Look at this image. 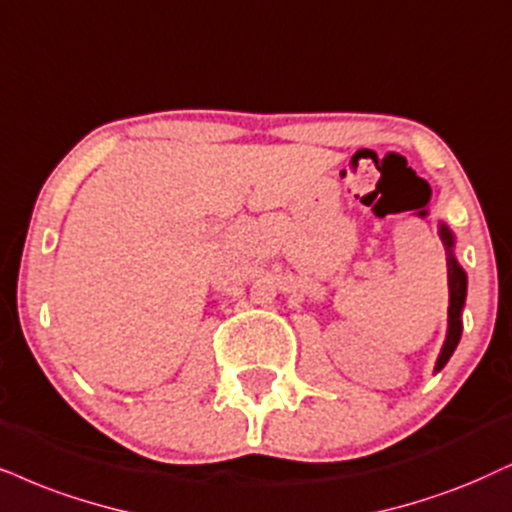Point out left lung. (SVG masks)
I'll return each mask as SVG.
<instances>
[{"mask_svg":"<svg viewBox=\"0 0 512 512\" xmlns=\"http://www.w3.org/2000/svg\"><path fill=\"white\" fill-rule=\"evenodd\" d=\"M442 241L446 245V250H449V333H446V342L442 347V354H439L437 359V371L439 368H444L446 361H449L451 354H454V349L458 345V340H461V309H463V302H465V288H468V281H465V274L463 269L458 267L454 257H451V245H454V238H451V231L442 226Z\"/></svg>","mask_w":512,"mask_h":512,"instance_id":"8db88e82","label":"left lung"}]
</instances>
